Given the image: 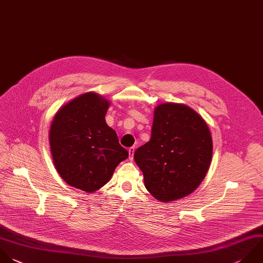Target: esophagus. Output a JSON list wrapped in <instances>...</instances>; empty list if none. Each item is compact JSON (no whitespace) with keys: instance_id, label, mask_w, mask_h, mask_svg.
I'll return each instance as SVG.
<instances>
[{"instance_id":"34e87169","label":"esophagus","mask_w":263,"mask_h":263,"mask_svg":"<svg viewBox=\"0 0 263 263\" xmlns=\"http://www.w3.org/2000/svg\"><path fill=\"white\" fill-rule=\"evenodd\" d=\"M135 147L133 146V147H130L129 149H128V154H129V160H133L134 159V153H135Z\"/></svg>"}]
</instances>
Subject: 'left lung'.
Listing matches in <instances>:
<instances>
[{
  "instance_id": "8db88e82",
  "label": "left lung",
  "mask_w": 263,
  "mask_h": 263,
  "mask_svg": "<svg viewBox=\"0 0 263 263\" xmlns=\"http://www.w3.org/2000/svg\"><path fill=\"white\" fill-rule=\"evenodd\" d=\"M212 154L211 133L201 116L186 105L164 103L154 110L150 141L136 150L134 158L146 189L167 202L198 187Z\"/></svg>"
}]
</instances>
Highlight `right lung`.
I'll return each mask as SVG.
<instances>
[{
    "instance_id": "right-lung-1",
    "label": "right lung",
    "mask_w": 263,
    "mask_h": 263,
    "mask_svg": "<svg viewBox=\"0 0 263 263\" xmlns=\"http://www.w3.org/2000/svg\"><path fill=\"white\" fill-rule=\"evenodd\" d=\"M108 100L83 93L62 107L49 132L55 168L65 182L93 192L111 179L116 166L128 157L117 134L105 120Z\"/></svg>"
}]
</instances>
